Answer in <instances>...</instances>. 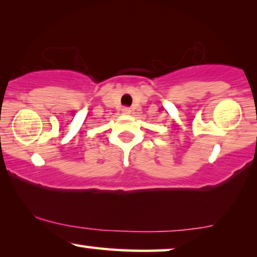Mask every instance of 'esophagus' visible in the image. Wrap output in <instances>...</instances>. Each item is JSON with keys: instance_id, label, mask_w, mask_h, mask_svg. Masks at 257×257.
I'll return each instance as SVG.
<instances>
[{"instance_id": "34e87169", "label": "esophagus", "mask_w": 257, "mask_h": 257, "mask_svg": "<svg viewBox=\"0 0 257 257\" xmlns=\"http://www.w3.org/2000/svg\"><path fill=\"white\" fill-rule=\"evenodd\" d=\"M123 112H124V114H129V112H131V108H123Z\"/></svg>"}]
</instances>
